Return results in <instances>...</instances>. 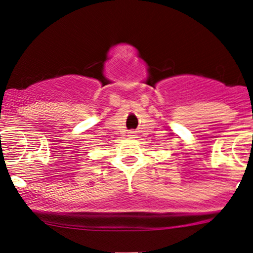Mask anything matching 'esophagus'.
<instances>
[{
    "mask_svg": "<svg viewBox=\"0 0 253 253\" xmlns=\"http://www.w3.org/2000/svg\"><path fill=\"white\" fill-rule=\"evenodd\" d=\"M128 137H129V138H134V137H135V133H134V132H129Z\"/></svg>",
    "mask_w": 253,
    "mask_h": 253,
    "instance_id": "1",
    "label": "esophagus"
}]
</instances>
